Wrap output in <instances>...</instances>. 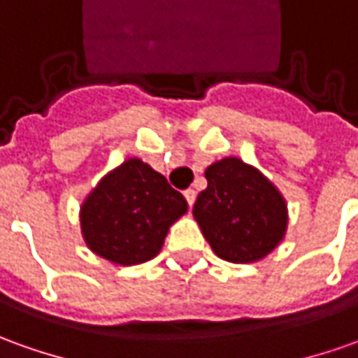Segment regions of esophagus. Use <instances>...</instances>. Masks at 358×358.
I'll use <instances>...</instances> for the list:
<instances>
[{
    "mask_svg": "<svg viewBox=\"0 0 358 358\" xmlns=\"http://www.w3.org/2000/svg\"><path fill=\"white\" fill-rule=\"evenodd\" d=\"M184 198H186L188 206L192 208V206H194V201H196V189H192V188L186 189V192H184Z\"/></svg>",
    "mask_w": 358,
    "mask_h": 358,
    "instance_id": "34e87169",
    "label": "esophagus"
}]
</instances>
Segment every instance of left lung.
<instances>
[{"mask_svg": "<svg viewBox=\"0 0 358 358\" xmlns=\"http://www.w3.org/2000/svg\"><path fill=\"white\" fill-rule=\"evenodd\" d=\"M194 217L213 252L223 261L252 262L284 237L286 203L259 170L239 159H223L206 170Z\"/></svg>", "mask_w": 358, "mask_h": 358, "instance_id": "8db88e82", "label": "left lung"}]
</instances>
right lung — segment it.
Wrapping results in <instances>:
<instances>
[{
	"instance_id": "obj_1",
	"label": "right lung",
	"mask_w": 358,
	"mask_h": 358,
	"mask_svg": "<svg viewBox=\"0 0 358 358\" xmlns=\"http://www.w3.org/2000/svg\"><path fill=\"white\" fill-rule=\"evenodd\" d=\"M188 201L143 160L131 159L97 184L82 206V233L96 255L117 264L150 261Z\"/></svg>"
}]
</instances>
